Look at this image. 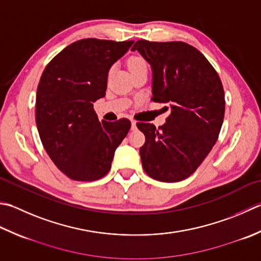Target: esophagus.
I'll use <instances>...</instances> for the list:
<instances>
[{
    "label": "esophagus",
    "instance_id": "obj_1",
    "mask_svg": "<svg viewBox=\"0 0 261 261\" xmlns=\"http://www.w3.org/2000/svg\"><path fill=\"white\" fill-rule=\"evenodd\" d=\"M131 129L132 130L137 129V122L136 121H131Z\"/></svg>",
    "mask_w": 261,
    "mask_h": 261
}]
</instances>
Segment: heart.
<instances>
[{
	"mask_svg": "<svg viewBox=\"0 0 261 261\" xmlns=\"http://www.w3.org/2000/svg\"><path fill=\"white\" fill-rule=\"evenodd\" d=\"M127 68H129L130 72H132V71H136L138 69L147 68V62L145 59L141 58V56H131V58L127 60Z\"/></svg>",
	"mask_w": 261,
	"mask_h": 261,
	"instance_id": "obj_1",
	"label": "heart"
}]
</instances>
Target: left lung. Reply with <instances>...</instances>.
<instances>
[{"mask_svg": "<svg viewBox=\"0 0 261 261\" xmlns=\"http://www.w3.org/2000/svg\"><path fill=\"white\" fill-rule=\"evenodd\" d=\"M131 50L151 66V100L171 109L162 126L137 123L146 137L139 151L142 167L157 181L186 180L217 141L225 113L222 81L205 56L187 43L141 39Z\"/></svg>", "mask_w": 261, "mask_h": 261, "instance_id": "1", "label": "left lung"}]
</instances>
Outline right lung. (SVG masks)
I'll return each instance as SVG.
<instances>
[{"label":"right lung","instance_id":"right-lung-1","mask_svg":"<svg viewBox=\"0 0 261 261\" xmlns=\"http://www.w3.org/2000/svg\"><path fill=\"white\" fill-rule=\"evenodd\" d=\"M134 44L87 38L55 56L40 76L36 125L50 160L75 181H95L111 170L131 122H99L94 103L105 96L111 66Z\"/></svg>","mask_w":261,"mask_h":261}]
</instances>
